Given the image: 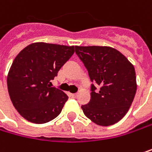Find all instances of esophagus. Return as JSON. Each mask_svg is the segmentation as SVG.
Here are the masks:
<instances>
[{
  "mask_svg": "<svg viewBox=\"0 0 152 152\" xmlns=\"http://www.w3.org/2000/svg\"><path fill=\"white\" fill-rule=\"evenodd\" d=\"M70 96H71V97H73V98H76V97H77V94H70Z\"/></svg>",
  "mask_w": 152,
  "mask_h": 152,
  "instance_id": "1",
  "label": "esophagus"
}]
</instances>
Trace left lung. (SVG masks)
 I'll list each match as a JSON object with an SVG mask.
<instances>
[{
  "instance_id": "left-lung-1",
  "label": "left lung",
  "mask_w": 152,
  "mask_h": 152,
  "mask_svg": "<svg viewBox=\"0 0 152 152\" xmlns=\"http://www.w3.org/2000/svg\"><path fill=\"white\" fill-rule=\"evenodd\" d=\"M76 53L97 86L91 84L90 102L82 105L84 115L97 125L116 124L128 112L135 97L134 66L111 47L76 46Z\"/></svg>"
}]
</instances>
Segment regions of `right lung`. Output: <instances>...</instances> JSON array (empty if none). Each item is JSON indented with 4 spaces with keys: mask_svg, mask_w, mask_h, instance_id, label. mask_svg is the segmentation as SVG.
Segmentation results:
<instances>
[{
    "mask_svg": "<svg viewBox=\"0 0 152 152\" xmlns=\"http://www.w3.org/2000/svg\"><path fill=\"white\" fill-rule=\"evenodd\" d=\"M74 46L35 42L16 56L8 71L7 90L21 117L34 124H45L57 117L68 100L50 81L75 52Z\"/></svg>",
    "mask_w": 152,
    "mask_h": 152,
    "instance_id": "right-lung-1",
    "label": "right lung"
}]
</instances>
